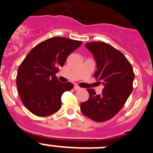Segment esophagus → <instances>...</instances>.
Masks as SVG:
<instances>
[{
  "label": "esophagus",
  "mask_w": 153,
  "mask_h": 153,
  "mask_svg": "<svg viewBox=\"0 0 153 153\" xmlns=\"http://www.w3.org/2000/svg\"><path fill=\"white\" fill-rule=\"evenodd\" d=\"M74 88V90H79L81 89L80 87H79V86H77V85H75Z\"/></svg>",
  "instance_id": "obj_1"
}]
</instances>
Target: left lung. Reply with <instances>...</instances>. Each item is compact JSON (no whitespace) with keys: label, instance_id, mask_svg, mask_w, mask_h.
<instances>
[{"label":"left lung","instance_id":"left-lung-1","mask_svg":"<svg viewBox=\"0 0 153 153\" xmlns=\"http://www.w3.org/2000/svg\"><path fill=\"white\" fill-rule=\"evenodd\" d=\"M86 47L97 61L94 77L104 86L102 93L87 89L90 97L80 105L84 116L96 122L113 118L123 107L132 91L135 74L132 65L120 51L104 42H90Z\"/></svg>","mask_w":153,"mask_h":153}]
</instances>
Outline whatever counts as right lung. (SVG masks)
<instances>
[{"instance_id":"obj_1","label":"right lung","mask_w":153,"mask_h":153,"mask_svg":"<svg viewBox=\"0 0 153 153\" xmlns=\"http://www.w3.org/2000/svg\"><path fill=\"white\" fill-rule=\"evenodd\" d=\"M82 41L55 36L34 47L20 65L17 86L25 107L38 117H47L62 106L61 97L74 88L73 83H60L55 74Z\"/></svg>"}]
</instances>
